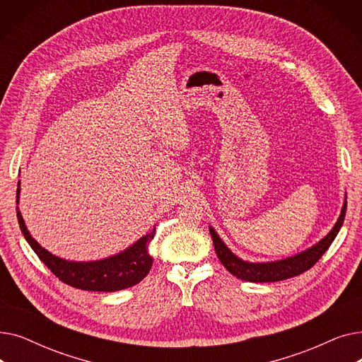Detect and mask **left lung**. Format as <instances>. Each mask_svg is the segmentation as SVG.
<instances>
[{
    "label": "left lung",
    "instance_id": "left-lung-1",
    "mask_svg": "<svg viewBox=\"0 0 362 362\" xmlns=\"http://www.w3.org/2000/svg\"><path fill=\"white\" fill-rule=\"evenodd\" d=\"M345 214H346V198H345L344 206H341V213L333 229L327 233V236L322 238L318 243L311 246V248H308L307 251L289 258H284L280 261H272V262L243 261L227 248L226 243L220 239V236L216 233L213 227H210V233L213 238L216 254L221 261V264L227 269V272L245 281H254V283L280 281V280H286V279L299 276L313 267V265L322 257V254L329 250V246L334 240L341 224H344Z\"/></svg>",
    "mask_w": 362,
    "mask_h": 362
}]
</instances>
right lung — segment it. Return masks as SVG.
Listing matches in <instances>:
<instances>
[{
  "instance_id": "right-lung-1",
  "label": "right lung",
  "mask_w": 362,
  "mask_h": 362,
  "mask_svg": "<svg viewBox=\"0 0 362 362\" xmlns=\"http://www.w3.org/2000/svg\"><path fill=\"white\" fill-rule=\"evenodd\" d=\"M21 194V182L17 183V204ZM17 220L21 230L30 245V248L47 267L62 281L76 289L93 292H116L138 284L151 270L152 258L148 246L156 235V229L142 236L138 242L129 246L123 252L100 261H67L44 250L29 233L25 220L17 208Z\"/></svg>"
}]
</instances>
